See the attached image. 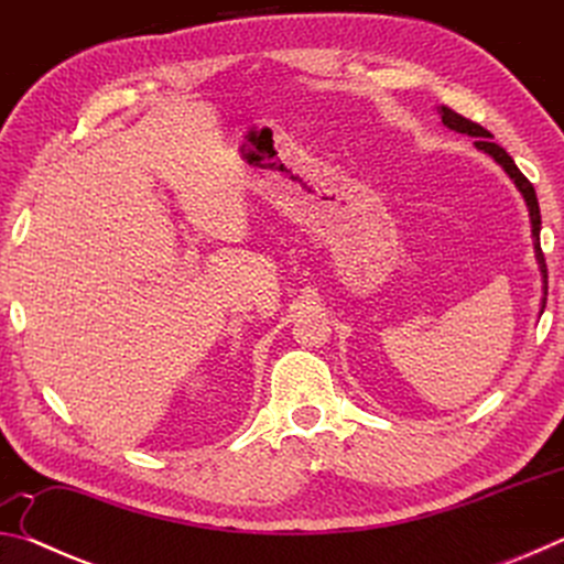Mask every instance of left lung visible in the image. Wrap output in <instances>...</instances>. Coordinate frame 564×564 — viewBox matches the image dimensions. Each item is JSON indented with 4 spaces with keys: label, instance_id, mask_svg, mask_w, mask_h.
Masks as SVG:
<instances>
[{
    "label": "left lung",
    "instance_id": "obj_1",
    "mask_svg": "<svg viewBox=\"0 0 564 564\" xmlns=\"http://www.w3.org/2000/svg\"><path fill=\"white\" fill-rule=\"evenodd\" d=\"M437 113H441L443 123L451 131L457 133H467V137L477 139L475 141V149L482 151V154H488L495 164H498L505 174L510 176V181L524 198V204H528V212H530V224H532V246H534V259H538L540 265V273H542V305H540V313L545 311V303H547V265H545V256H542V248H540V228H542V218H540V204H538V194H534V188L528 178L520 174V169L514 166L512 156L505 151L502 147H498L492 141V133L488 129H482L480 123H475L470 119L460 117V113L453 111L451 107H437Z\"/></svg>",
    "mask_w": 564,
    "mask_h": 564
}]
</instances>
